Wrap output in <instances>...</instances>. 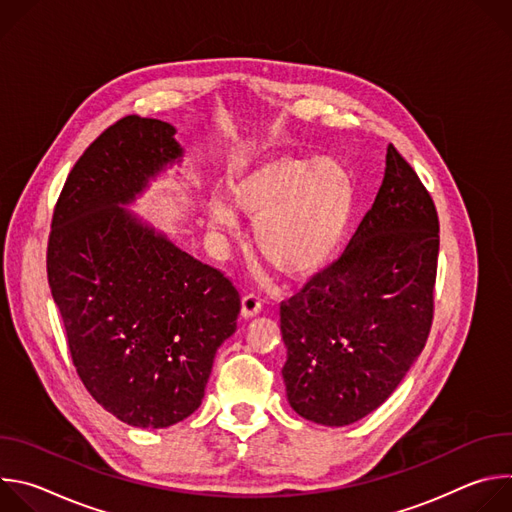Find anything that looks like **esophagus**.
<instances>
[{"label": "esophagus", "instance_id": "obj_1", "mask_svg": "<svg viewBox=\"0 0 512 512\" xmlns=\"http://www.w3.org/2000/svg\"><path fill=\"white\" fill-rule=\"evenodd\" d=\"M259 312H261V300H259V296H255V294L243 296V300H241V316H243V318H253V316H257Z\"/></svg>", "mask_w": 512, "mask_h": 512}]
</instances>
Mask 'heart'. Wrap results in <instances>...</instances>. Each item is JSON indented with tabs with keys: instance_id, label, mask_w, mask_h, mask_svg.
<instances>
[{
	"instance_id": "obj_1",
	"label": "heart",
	"mask_w": 512,
	"mask_h": 512,
	"mask_svg": "<svg viewBox=\"0 0 512 512\" xmlns=\"http://www.w3.org/2000/svg\"><path fill=\"white\" fill-rule=\"evenodd\" d=\"M227 190L233 206L206 200L210 229L237 237L241 212L261 255L289 277L314 275L338 255L358 204L350 168L316 156H269L233 174Z\"/></svg>"
}]
</instances>
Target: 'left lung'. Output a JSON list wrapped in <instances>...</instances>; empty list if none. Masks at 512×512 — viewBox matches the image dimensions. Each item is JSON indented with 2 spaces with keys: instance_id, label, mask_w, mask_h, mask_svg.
Here are the masks:
<instances>
[{
  "instance_id": "left-lung-1",
  "label": "left lung",
  "mask_w": 512,
  "mask_h": 512,
  "mask_svg": "<svg viewBox=\"0 0 512 512\" xmlns=\"http://www.w3.org/2000/svg\"><path fill=\"white\" fill-rule=\"evenodd\" d=\"M437 251L433 200L389 145L383 184L346 251L281 302L291 409L342 427L391 397L429 336Z\"/></svg>"
}]
</instances>
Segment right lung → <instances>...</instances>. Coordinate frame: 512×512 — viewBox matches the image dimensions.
<instances>
[{
    "mask_svg": "<svg viewBox=\"0 0 512 512\" xmlns=\"http://www.w3.org/2000/svg\"><path fill=\"white\" fill-rule=\"evenodd\" d=\"M174 125L129 115L70 170L52 216L48 283L93 399L133 427H170L204 397L241 298L218 269L123 208L184 150Z\"/></svg>",
    "mask_w": 512,
    "mask_h": 512,
    "instance_id": "add662e5",
    "label": "right lung"
}]
</instances>
